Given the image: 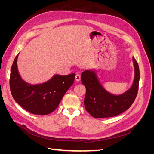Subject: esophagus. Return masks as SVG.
<instances>
[{
  "label": "esophagus",
  "instance_id": "esophagus-1",
  "mask_svg": "<svg viewBox=\"0 0 154 154\" xmlns=\"http://www.w3.org/2000/svg\"><path fill=\"white\" fill-rule=\"evenodd\" d=\"M75 80H76V81H77V82L80 81V80H81V76H80V74H76V76H75Z\"/></svg>",
  "mask_w": 154,
  "mask_h": 154
}]
</instances>
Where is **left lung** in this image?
Segmentation results:
<instances>
[{
    "mask_svg": "<svg viewBox=\"0 0 154 154\" xmlns=\"http://www.w3.org/2000/svg\"><path fill=\"white\" fill-rule=\"evenodd\" d=\"M134 78L128 90L122 94L115 95L107 91L97 78L95 70H86L82 73L81 80L86 88L84 105L86 110L95 118H110L128 110L136 99L139 87V69L132 57Z\"/></svg>",
    "mask_w": 154,
    "mask_h": 154,
    "instance_id": "8db88e82",
    "label": "left lung"
}]
</instances>
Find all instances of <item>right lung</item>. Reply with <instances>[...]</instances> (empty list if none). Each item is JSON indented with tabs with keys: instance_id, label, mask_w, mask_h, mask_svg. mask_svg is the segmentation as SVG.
I'll list each match as a JSON object with an SVG mask.
<instances>
[{
	"instance_id": "right-lung-1",
	"label": "right lung",
	"mask_w": 154,
	"mask_h": 154,
	"mask_svg": "<svg viewBox=\"0 0 154 154\" xmlns=\"http://www.w3.org/2000/svg\"><path fill=\"white\" fill-rule=\"evenodd\" d=\"M18 54L13 63L10 90L14 100L23 109L37 115H47L57 108L64 94L72 86L76 74H55L40 84L32 85L23 80L17 68Z\"/></svg>"
}]
</instances>
